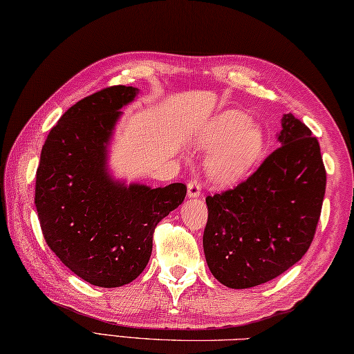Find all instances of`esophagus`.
<instances>
[{"instance_id": "34e87169", "label": "esophagus", "mask_w": 354, "mask_h": 354, "mask_svg": "<svg viewBox=\"0 0 354 354\" xmlns=\"http://www.w3.org/2000/svg\"><path fill=\"white\" fill-rule=\"evenodd\" d=\"M201 194V185L197 178H192L189 183H187V197L189 198H197Z\"/></svg>"}]
</instances>
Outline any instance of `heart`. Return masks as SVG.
I'll use <instances>...</instances> for the list:
<instances>
[{"mask_svg":"<svg viewBox=\"0 0 354 354\" xmlns=\"http://www.w3.org/2000/svg\"><path fill=\"white\" fill-rule=\"evenodd\" d=\"M263 143L261 128L236 110L218 114L196 139L198 149L217 148L207 160V176L218 185H234L246 176L261 156Z\"/></svg>","mask_w":354,"mask_h":354,"instance_id":"1","label":"heart"}]
</instances>
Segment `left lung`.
<instances>
[{
    "label": "left lung",
    "instance_id": "1",
    "mask_svg": "<svg viewBox=\"0 0 354 354\" xmlns=\"http://www.w3.org/2000/svg\"><path fill=\"white\" fill-rule=\"evenodd\" d=\"M279 147L232 189L206 197V263L230 288L277 278L304 257L318 226L327 174L319 142L293 114Z\"/></svg>",
    "mask_w": 354,
    "mask_h": 354
}]
</instances>
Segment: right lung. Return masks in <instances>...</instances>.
Returning a JSON list of instances; mask_svg holds the SVG:
<instances>
[{"mask_svg":"<svg viewBox=\"0 0 354 354\" xmlns=\"http://www.w3.org/2000/svg\"><path fill=\"white\" fill-rule=\"evenodd\" d=\"M137 88L106 86L79 100L50 129L36 169L35 205L48 248L86 283L120 287L140 275L157 223L182 205L183 183L151 189L114 182L106 147Z\"/></svg>","mask_w":354,"mask_h":354,"instance_id":"right-lung-1","label":"right lung"}]
</instances>
